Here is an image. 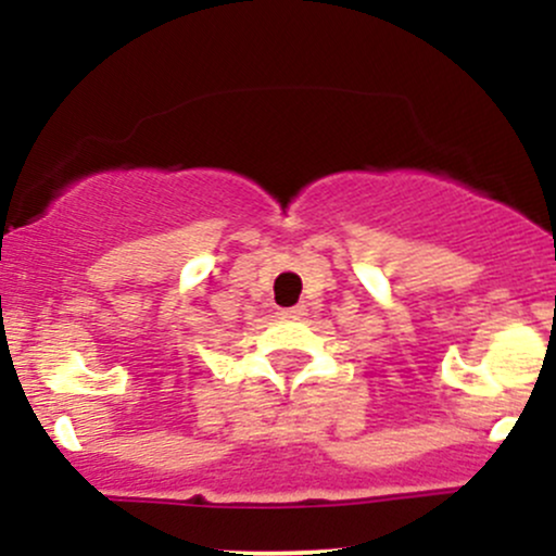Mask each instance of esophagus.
Wrapping results in <instances>:
<instances>
[{
  "label": "esophagus",
  "instance_id": "1",
  "mask_svg": "<svg viewBox=\"0 0 556 556\" xmlns=\"http://www.w3.org/2000/svg\"><path fill=\"white\" fill-rule=\"evenodd\" d=\"M279 316L282 318H303L305 305H292V308H279Z\"/></svg>",
  "mask_w": 556,
  "mask_h": 556
}]
</instances>
